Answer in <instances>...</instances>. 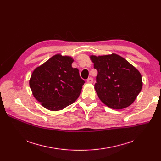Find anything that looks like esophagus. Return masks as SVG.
Returning <instances> with one entry per match:
<instances>
[{"label":"esophagus","mask_w":161,"mask_h":161,"mask_svg":"<svg viewBox=\"0 0 161 161\" xmlns=\"http://www.w3.org/2000/svg\"><path fill=\"white\" fill-rule=\"evenodd\" d=\"M87 82L88 83H92V82H93V80H92V78H89L87 80Z\"/></svg>","instance_id":"1"}]
</instances>
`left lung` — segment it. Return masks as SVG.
<instances>
[{"instance_id": "obj_1", "label": "left lung", "mask_w": 161, "mask_h": 161, "mask_svg": "<svg viewBox=\"0 0 161 161\" xmlns=\"http://www.w3.org/2000/svg\"><path fill=\"white\" fill-rule=\"evenodd\" d=\"M89 58L98 71L95 89L101 102L115 109L130 106L142 88L140 72L115 53Z\"/></svg>"}]
</instances>
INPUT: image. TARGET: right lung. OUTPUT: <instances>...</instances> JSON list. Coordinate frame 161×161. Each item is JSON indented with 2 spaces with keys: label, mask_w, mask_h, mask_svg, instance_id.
I'll use <instances>...</instances> for the list:
<instances>
[{
  "label": "right lung",
  "mask_w": 161,
  "mask_h": 161,
  "mask_svg": "<svg viewBox=\"0 0 161 161\" xmlns=\"http://www.w3.org/2000/svg\"><path fill=\"white\" fill-rule=\"evenodd\" d=\"M74 58L58 53L33 70L29 80L32 93L41 105L58 111L74 103L85 83L78 69L72 67Z\"/></svg>",
  "instance_id": "1"
}]
</instances>
